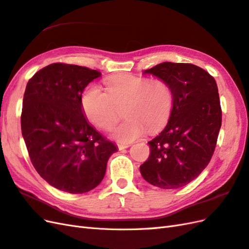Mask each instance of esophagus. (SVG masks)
I'll return each instance as SVG.
<instances>
[{
  "label": "esophagus",
  "mask_w": 249,
  "mask_h": 249,
  "mask_svg": "<svg viewBox=\"0 0 249 249\" xmlns=\"http://www.w3.org/2000/svg\"><path fill=\"white\" fill-rule=\"evenodd\" d=\"M130 146V144H122V143H120V144H118V147H119V149L121 150V149H125V148H128Z\"/></svg>",
  "instance_id": "1"
}]
</instances>
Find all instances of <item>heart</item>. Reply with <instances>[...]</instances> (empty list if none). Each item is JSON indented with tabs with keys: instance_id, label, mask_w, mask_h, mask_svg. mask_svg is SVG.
I'll list each match as a JSON object with an SVG mask.
<instances>
[{
	"instance_id": "1",
	"label": "heart",
	"mask_w": 249,
	"mask_h": 249,
	"mask_svg": "<svg viewBox=\"0 0 249 249\" xmlns=\"http://www.w3.org/2000/svg\"><path fill=\"white\" fill-rule=\"evenodd\" d=\"M105 91L89 86L83 93L82 106L88 120L102 129H109L123 108V123L110 131V137L128 143L141 137L148 127L150 131L160 129L167 122L173 92L166 82L148 80L132 74H120L107 79Z\"/></svg>"
}]
</instances>
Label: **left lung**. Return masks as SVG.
<instances>
[{
  "label": "left lung",
  "mask_w": 249,
  "mask_h": 249,
  "mask_svg": "<svg viewBox=\"0 0 249 249\" xmlns=\"http://www.w3.org/2000/svg\"><path fill=\"white\" fill-rule=\"evenodd\" d=\"M173 92L167 125L148 142L150 155L140 166L145 181L163 189L187 185L205 168L222 124L218 86L205 70L188 63L164 62L146 69Z\"/></svg>",
  "instance_id": "1"
}]
</instances>
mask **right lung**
Listing matches in <instances>:
<instances>
[{
    "label": "right lung",
    "instance_id": "right-lung-1",
    "mask_svg": "<svg viewBox=\"0 0 249 249\" xmlns=\"http://www.w3.org/2000/svg\"><path fill=\"white\" fill-rule=\"evenodd\" d=\"M101 72L54 63L39 70L26 86L22 136L31 163L50 185L69 194L97 187L117 146L89 124L82 106L85 87Z\"/></svg>",
    "mask_w": 249,
    "mask_h": 249
}]
</instances>
